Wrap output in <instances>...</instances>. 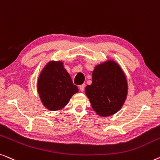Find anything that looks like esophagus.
Segmentation results:
<instances>
[{
    "label": "esophagus",
    "mask_w": 160,
    "mask_h": 160,
    "mask_svg": "<svg viewBox=\"0 0 160 160\" xmlns=\"http://www.w3.org/2000/svg\"><path fill=\"white\" fill-rule=\"evenodd\" d=\"M79 89H80V91L81 92L84 91H85V85L82 84V85H80V86H79Z\"/></svg>",
    "instance_id": "obj_1"
}]
</instances>
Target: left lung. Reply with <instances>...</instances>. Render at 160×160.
Instances as JSON below:
<instances>
[{"mask_svg": "<svg viewBox=\"0 0 160 160\" xmlns=\"http://www.w3.org/2000/svg\"><path fill=\"white\" fill-rule=\"evenodd\" d=\"M85 93L98 115L115 114L128 94L127 80L121 67L111 60L97 65L92 73V84L85 88Z\"/></svg>", "mask_w": 160, "mask_h": 160, "instance_id": "1", "label": "left lung"}]
</instances>
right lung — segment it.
<instances>
[{"mask_svg": "<svg viewBox=\"0 0 160 160\" xmlns=\"http://www.w3.org/2000/svg\"><path fill=\"white\" fill-rule=\"evenodd\" d=\"M38 91L42 104L51 111L64 108L78 88L62 62H50L42 69L38 81Z\"/></svg>", "mask_w": 160, "mask_h": 160, "instance_id": "obj_1", "label": "right lung"}]
</instances>
